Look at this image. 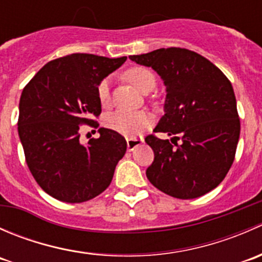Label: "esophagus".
I'll list each match as a JSON object with an SVG mask.
<instances>
[{
    "label": "esophagus",
    "mask_w": 262,
    "mask_h": 262,
    "mask_svg": "<svg viewBox=\"0 0 262 262\" xmlns=\"http://www.w3.org/2000/svg\"><path fill=\"white\" fill-rule=\"evenodd\" d=\"M142 139H136V138H128L126 139V148H128V150H133L134 148L137 146H139V144L142 143Z\"/></svg>",
    "instance_id": "1"
}]
</instances>
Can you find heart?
Returning a JSON list of instances; mask_svg holds the SVG:
<instances>
[{"mask_svg":"<svg viewBox=\"0 0 262 262\" xmlns=\"http://www.w3.org/2000/svg\"><path fill=\"white\" fill-rule=\"evenodd\" d=\"M125 77L139 91L146 94L152 91L156 86V76L149 68L134 67L126 72ZM97 97L102 105H107L110 100V84L109 80H102L97 86ZM104 124L110 130L123 134L125 137H138L143 130L149 128L153 124V118L144 112H118L110 113L105 116Z\"/></svg>","mask_w":262,"mask_h":262,"instance_id":"1","label":"heart"}]
</instances>
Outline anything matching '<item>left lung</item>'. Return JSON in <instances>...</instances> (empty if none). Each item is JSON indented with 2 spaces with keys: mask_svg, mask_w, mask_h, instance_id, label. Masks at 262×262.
<instances>
[{
  "mask_svg": "<svg viewBox=\"0 0 262 262\" xmlns=\"http://www.w3.org/2000/svg\"><path fill=\"white\" fill-rule=\"evenodd\" d=\"M150 67L166 86L165 115L153 132L182 139L148 136L155 160L146 175L153 186L178 199H195L215 189L233 163L239 139L236 96L228 78L210 60L182 48L130 55Z\"/></svg>",
  "mask_w": 262,
  "mask_h": 262,
  "instance_id": "left-lung-1",
  "label": "left lung"
}]
</instances>
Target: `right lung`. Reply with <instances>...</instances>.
I'll return each mask as SVG.
<instances>
[{"label": "right lung", "instance_id": "1", "mask_svg": "<svg viewBox=\"0 0 262 262\" xmlns=\"http://www.w3.org/2000/svg\"><path fill=\"white\" fill-rule=\"evenodd\" d=\"M126 57L66 55L47 63L23 90L17 130L29 170L39 186L54 199L82 203L110 185L126 150L124 137L100 128V137L80 141L81 124H99L97 86Z\"/></svg>", "mask_w": 262, "mask_h": 262}]
</instances>
